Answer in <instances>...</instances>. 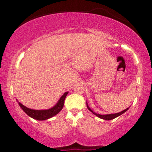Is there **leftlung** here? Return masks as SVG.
I'll return each instance as SVG.
<instances>
[{
  "label": "left lung",
  "instance_id": "1",
  "mask_svg": "<svg viewBox=\"0 0 152 152\" xmlns=\"http://www.w3.org/2000/svg\"><path fill=\"white\" fill-rule=\"evenodd\" d=\"M86 106H87V108H88V109L90 111H91V112L93 113V114H94V115H96V116H98L99 118H102V119H104V120H111V119H114V118H116V117H118V116H119L120 115L123 114L124 113H125V112H126V111H127V110H128L129 109V108H127V109H124V111H121V112L116 113V114H105V115H102V114H96V113H95V112H94V111H93V110H92V109H91V108L89 107V106H88V104H87V102H86Z\"/></svg>",
  "mask_w": 152,
  "mask_h": 152
}]
</instances>
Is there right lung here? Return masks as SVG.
<instances>
[{"label": "right lung", "instance_id": "add662e5", "mask_svg": "<svg viewBox=\"0 0 152 152\" xmlns=\"http://www.w3.org/2000/svg\"><path fill=\"white\" fill-rule=\"evenodd\" d=\"M69 92H65L62 95V96L59 99L58 102L52 108H50L48 109H44V110H35L32 109H29L27 108L26 106L23 105L21 103L18 102L20 107L23 109V111L26 113L28 116L30 117L34 118L36 120H38V121H44V120L48 119V118L53 117V116H56L57 114H58L61 111L64 105V100H65L66 96Z\"/></svg>", "mask_w": 152, "mask_h": 152}]
</instances>
